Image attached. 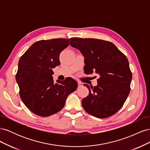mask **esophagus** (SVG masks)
Returning <instances> with one entry per match:
<instances>
[{
  "label": "esophagus",
  "instance_id": "esophagus-1",
  "mask_svg": "<svg viewBox=\"0 0 150 150\" xmlns=\"http://www.w3.org/2000/svg\"><path fill=\"white\" fill-rule=\"evenodd\" d=\"M83 86V84L81 82H78V87L80 88V87H82V86Z\"/></svg>",
  "mask_w": 150,
  "mask_h": 150
}]
</instances>
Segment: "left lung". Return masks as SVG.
I'll list each match as a JSON object with an SVG mask.
<instances>
[{"mask_svg":"<svg viewBox=\"0 0 150 150\" xmlns=\"http://www.w3.org/2000/svg\"><path fill=\"white\" fill-rule=\"evenodd\" d=\"M70 45L84 57L86 74H99L96 86L84 84L89 94L82 100L84 110L99 118L115 115L123 106L132 79L128 59L114 44L91 38L70 39Z\"/></svg>","mask_w":150,"mask_h":150,"instance_id":"8db88e82","label":"left lung"}]
</instances>
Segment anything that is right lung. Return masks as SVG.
Segmentation results:
<instances>
[{
    "label": "right lung",
    "mask_w": 150,
    "mask_h": 150,
    "mask_svg": "<svg viewBox=\"0 0 150 150\" xmlns=\"http://www.w3.org/2000/svg\"><path fill=\"white\" fill-rule=\"evenodd\" d=\"M69 39L40 40L27 50L19 61L16 74L22 102L35 115L47 117L61 111L78 83L67 78L54 83L52 69L60 65L61 52Z\"/></svg>",
    "instance_id": "right-lung-1"
}]
</instances>
